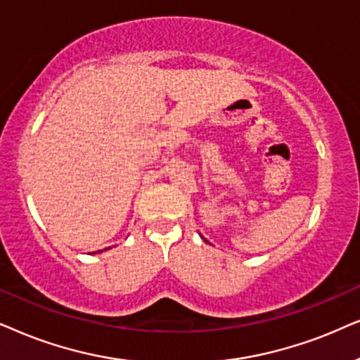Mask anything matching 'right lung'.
Wrapping results in <instances>:
<instances>
[{
    "mask_svg": "<svg viewBox=\"0 0 360 360\" xmlns=\"http://www.w3.org/2000/svg\"><path fill=\"white\" fill-rule=\"evenodd\" d=\"M105 250H107V248H105Z\"/></svg>",
    "mask_w": 360,
    "mask_h": 360,
    "instance_id": "right-lung-1",
    "label": "right lung"
}]
</instances>
